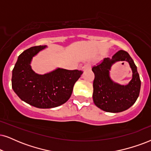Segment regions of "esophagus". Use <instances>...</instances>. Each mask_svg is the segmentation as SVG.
Returning a JSON list of instances; mask_svg holds the SVG:
<instances>
[{"mask_svg": "<svg viewBox=\"0 0 151 151\" xmlns=\"http://www.w3.org/2000/svg\"><path fill=\"white\" fill-rule=\"evenodd\" d=\"M89 68H91V65L90 64H86L83 67H82V70H88V69H89Z\"/></svg>", "mask_w": 151, "mask_h": 151, "instance_id": "1", "label": "esophagus"}]
</instances>
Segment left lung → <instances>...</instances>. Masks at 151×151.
<instances>
[{
	"instance_id": "1",
	"label": "left lung",
	"mask_w": 151,
	"mask_h": 151,
	"mask_svg": "<svg viewBox=\"0 0 151 151\" xmlns=\"http://www.w3.org/2000/svg\"><path fill=\"white\" fill-rule=\"evenodd\" d=\"M118 61H127L133 70V79L127 85H120L110 79L109 70ZM95 74L93 98L98 108L118 113L127 110L136 102L140 92L141 80L134 60L127 51H118L112 58H105L92 68Z\"/></svg>"
}]
</instances>
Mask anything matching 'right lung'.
<instances>
[{
    "instance_id": "right-lung-1",
    "label": "right lung",
    "mask_w": 151,
    "mask_h": 151,
    "mask_svg": "<svg viewBox=\"0 0 151 151\" xmlns=\"http://www.w3.org/2000/svg\"><path fill=\"white\" fill-rule=\"evenodd\" d=\"M47 46H36L19 56L12 70V87L21 100L40 109H50L65 103L71 96L75 82L83 73L81 70L57 68L45 74L32 70L30 62Z\"/></svg>"
}]
</instances>
